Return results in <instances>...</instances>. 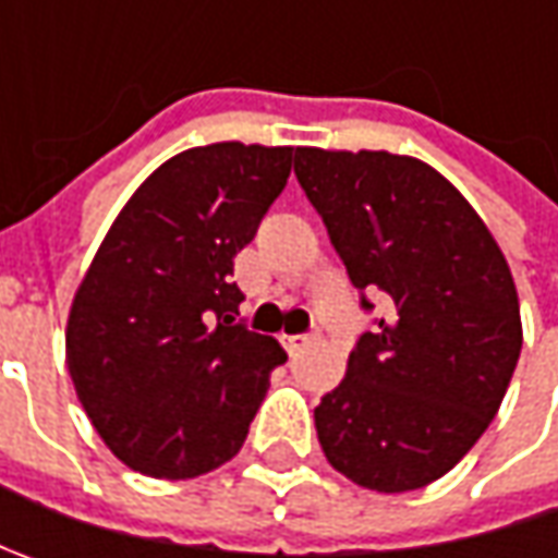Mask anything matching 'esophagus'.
Masks as SVG:
<instances>
[{"label": "esophagus", "instance_id": "esophagus-1", "mask_svg": "<svg viewBox=\"0 0 558 558\" xmlns=\"http://www.w3.org/2000/svg\"><path fill=\"white\" fill-rule=\"evenodd\" d=\"M313 341V335H286L282 338V344L289 348V354H298V351H304L307 344Z\"/></svg>", "mask_w": 558, "mask_h": 558}]
</instances>
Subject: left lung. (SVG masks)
<instances>
[{"label":"left lung","instance_id":"8db88e82","mask_svg":"<svg viewBox=\"0 0 558 558\" xmlns=\"http://www.w3.org/2000/svg\"><path fill=\"white\" fill-rule=\"evenodd\" d=\"M294 177L323 217L360 307L344 381L313 410L326 460L360 487L438 482L475 447L522 354L512 272L482 217L428 163L388 151L298 148Z\"/></svg>","mask_w":558,"mask_h":558}]
</instances>
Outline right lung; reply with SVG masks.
I'll use <instances>...</instances> for the list:
<instances>
[{
  "label": "right lung",
  "mask_w": 558,
  "mask_h": 558,
  "mask_svg": "<svg viewBox=\"0 0 558 558\" xmlns=\"http://www.w3.org/2000/svg\"><path fill=\"white\" fill-rule=\"evenodd\" d=\"M294 148L217 142L161 163L76 289L68 369L101 440L151 478L232 460L289 354L239 323L232 257L282 195Z\"/></svg>",
  "instance_id": "add662e5"
}]
</instances>
